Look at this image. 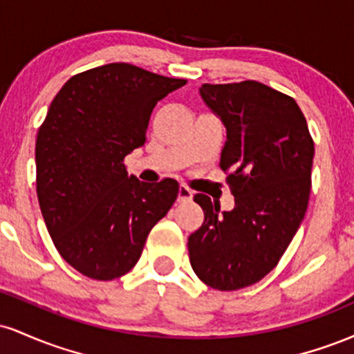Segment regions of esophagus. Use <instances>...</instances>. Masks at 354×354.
<instances>
[{
	"instance_id": "esophagus-1",
	"label": "esophagus",
	"mask_w": 354,
	"mask_h": 354,
	"mask_svg": "<svg viewBox=\"0 0 354 354\" xmlns=\"http://www.w3.org/2000/svg\"><path fill=\"white\" fill-rule=\"evenodd\" d=\"M193 200V191H191L188 186L181 185L180 189H178V201L185 203V201H191Z\"/></svg>"
}]
</instances>
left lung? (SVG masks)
<instances>
[{
  "label": "left lung",
  "mask_w": 354,
  "mask_h": 354,
  "mask_svg": "<svg viewBox=\"0 0 354 354\" xmlns=\"http://www.w3.org/2000/svg\"><path fill=\"white\" fill-rule=\"evenodd\" d=\"M200 95L226 128L219 166L234 208L194 196L205 221L188 238L189 263L205 284L234 291L265 278L301 225L315 143L296 101L266 84L205 83Z\"/></svg>",
  "instance_id": "1"
}]
</instances>
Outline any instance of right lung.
Returning a JSON list of instances; mask_svg holds the SVG:
<instances>
[{
    "instance_id": "obj_1",
    "label": "right lung",
    "mask_w": 354,
    "mask_h": 354,
    "mask_svg": "<svg viewBox=\"0 0 354 354\" xmlns=\"http://www.w3.org/2000/svg\"><path fill=\"white\" fill-rule=\"evenodd\" d=\"M185 84L109 63L71 76L51 101L36 136V193L56 250L81 274L128 273L176 201V181L148 185L123 161L145 145L158 101Z\"/></svg>"
}]
</instances>
